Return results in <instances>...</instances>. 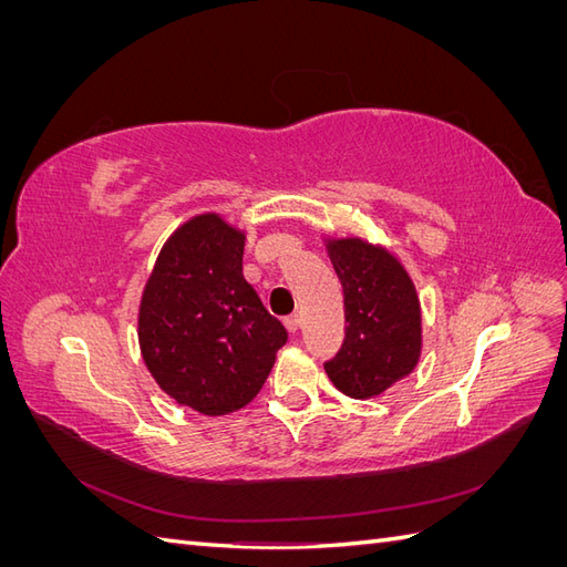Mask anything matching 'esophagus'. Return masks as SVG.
I'll return each mask as SVG.
<instances>
[{
	"instance_id": "34e87169",
	"label": "esophagus",
	"mask_w": 567,
	"mask_h": 567,
	"mask_svg": "<svg viewBox=\"0 0 567 567\" xmlns=\"http://www.w3.org/2000/svg\"><path fill=\"white\" fill-rule=\"evenodd\" d=\"M284 323H286V329H288L290 333H298L300 326H302V317H300V315H290V317L284 319Z\"/></svg>"
}]
</instances>
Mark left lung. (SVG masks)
<instances>
[{
	"label": "left lung",
	"instance_id": "8db88e82",
	"mask_svg": "<svg viewBox=\"0 0 567 567\" xmlns=\"http://www.w3.org/2000/svg\"><path fill=\"white\" fill-rule=\"evenodd\" d=\"M346 296V340L323 364L331 383L369 400L414 371L421 357V305L404 267L362 238L329 241Z\"/></svg>",
	"mask_w": 567,
	"mask_h": 567
}]
</instances>
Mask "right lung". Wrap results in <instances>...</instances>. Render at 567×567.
Here are the masks:
<instances>
[{
    "instance_id": "1",
    "label": "right lung",
    "mask_w": 567,
    "mask_h": 567,
    "mask_svg": "<svg viewBox=\"0 0 567 567\" xmlns=\"http://www.w3.org/2000/svg\"><path fill=\"white\" fill-rule=\"evenodd\" d=\"M246 236L219 215L188 219L163 246L140 307L156 383L205 416L246 406L286 346L284 323L244 279Z\"/></svg>"
}]
</instances>
